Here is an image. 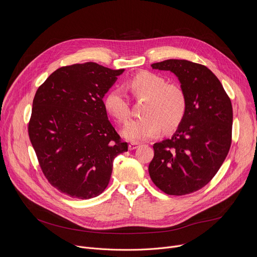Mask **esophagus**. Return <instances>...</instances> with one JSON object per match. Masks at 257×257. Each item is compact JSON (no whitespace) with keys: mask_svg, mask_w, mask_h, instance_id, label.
I'll return each instance as SVG.
<instances>
[{"mask_svg":"<svg viewBox=\"0 0 257 257\" xmlns=\"http://www.w3.org/2000/svg\"><path fill=\"white\" fill-rule=\"evenodd\" d=\"M139 146V143H137V142H131L129 145H128V149H129V151H134V150H136L137 148Z\"/></svg>","mask_w":257,"mask_h":257,"instance_id":"34e87169","label":"esophagus"}]
</instances>
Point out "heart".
I'll use <instances>...</instances> for the list:
<instances>
[{
	"mask_svg": "<svg viewBox=\"0 0 257 257\" xmlns=\"http://www.w3.org/2000/svg\"><path fill=\"white\" fill-rule=\"evenodd\" d=\"M133 95L144 99L139 119L130 120L122 135L129 141H141L157 136L163 129L174 130L182 122L187 108L186 93L178 84H168L167 80L152 72H141L130 78L126 84ZM106 111L118 121H125L130 106L121 89L109 90L103 99Z\"/></svg>",
	"mask_w": 257,
	"mask_h": 257,
	"instance_id": "obj_1",
	"label": "heart"
}]
</instances>
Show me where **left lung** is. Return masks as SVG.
<instances>
[{"instance_id": "obj_1", "label": "left lung", "mask_w": 257, "mask_h": 257, "mask_svg": "<svg viewBox=\"0 0 257 257\" xmlns=\"http://www.w3.org/2000/svg\"><path fill=\"white\" fill-rule=\"evenodd\" d=\"M152 67L177 76L187 96V108L173 136L154 144L150 176L169 195L189 194L207 184L229 153L231 99L217 77L203 65L170 59Z\"/></svg>"}]
</instances>
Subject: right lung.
<instances>
[{
  "instance_id": "right-lung-1",
  "label": "right lung",
  "mask_w": 257,
  "mask_h": 257,
  "mask_svg": "<svg viewBox=\"0 0 257 257\" xmlns=\"http://www.w3.org/2000/svg\"><path fill=\"white\" fill-rule=\"evenodd\" d=\"M123 72L93 62L74 64L57 69L36 90L28 134L43 173L60 192L98 196L114 159L128 151L102 100Z\"/></svg>"
}]
</instances>
